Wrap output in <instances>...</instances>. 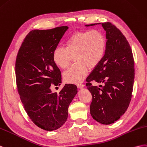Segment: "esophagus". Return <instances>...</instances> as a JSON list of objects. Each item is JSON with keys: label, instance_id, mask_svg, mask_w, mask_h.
<instances>
[{"label": "esophagus", "instance_id": "esophagus-1", "mask_svg": "<svg viewBox=\"0 0 147 147\" xmlns=\"http://www.w3.org/2000/svg\"><path fill=\"white\" fill-rule=\"evenodd\" d=\"M77 87L79 89H82V88L84 87V84H77Z\"/></svg>", "mask_w": 147, "mask_h": 147}]
</instances>
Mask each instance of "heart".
<instances>
[{
    "label": "heart",
    "mask_w": 147,
    "mask_h": 147,
    "mask_svg": "<svg viewBox=\"0 0 147 147\" xmlns=\"http://www.w3.org/2000/svg\"><path fill=\"white\" fill-rule=\"evenodd\" d=\"M107 49V39L99 30L81 31L74 33L67 40L65 48L54 50L53 60L61 69L68 68L74 58L73 66L63 74L64 80L68 83L82 82L88 68L94 69L102 61Z\"/></svg>",
    "instance_id": "heart-1"
}]
</instances>
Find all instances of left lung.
<instances>
[{
	"instance_id": "left-lung-1",
	"label": "left lung",
	"mask_w": 147,
	"mask_h": 147,
	"mask_svg": "<svg viewBox=\"0 0 147 147\" xmlns=\"http://www.w3.org/2000/svg\"><path fill=\"white\" fill-rule=\"evenodd\" d=\"M102 25L106 31V52L102 61L86 79V85L92 97L91 116L107 125L115 123L126 111L132 98L135 69L132 49L125 37L110 22ZM92 81L103 83L104 86H94Z\"/></svg>"
}]
</instances>
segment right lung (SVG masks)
Masks as SVG:
<instances>
[{
    "label": "right lung",
    "mask_w": 147,
    "mask_h": 147,
    "mask_svg": "<svg viewBox=\"0 0 147 147\" xmlns=\"http://www.w3.org/2000/svg\"><path fill=\"white\" fill-rule=\"evenodd\" d=\"M66 26L32 30L25 37L15 61L16 82L24 110L37 126L45 131L61 127L68 118V107L78 92L68 84L59 93L51 87L60 86L61 74L54 63L53 53Z\"/></svg>",
    "instance_id": "1"
}]
</instances>
